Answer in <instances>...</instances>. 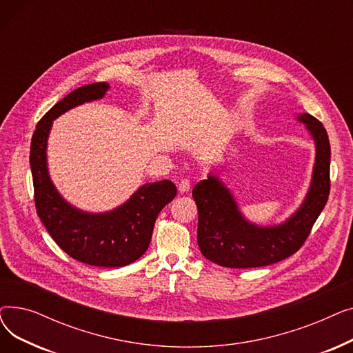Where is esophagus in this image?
<instances>
[{
    "mask_svg": "<svg viewBox=\"0 0 353 353\" xmlns=\"http://www.w3.org/2000/svg\"><path fill=\"white\" fill-rule=\"evenodd\" d=\"M190 186H192V183H190L189 179H181L177 184L180 193H188L190 190Z\"/></svg>",
    "mask_w": 353,
    "mask_h": 353,
    "instance_id": "esophagus-1",
    "label": "esophagus"
}]
</instances>
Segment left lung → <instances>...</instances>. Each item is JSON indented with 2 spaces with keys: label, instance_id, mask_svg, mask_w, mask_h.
Wrapping results in <instances>:
<instances>
[{
  "label": "left lung",
  "instance_id": "1",
  "mask_svg": "<svg viewBox=\"0 0 353 353\" xmlns=\"http://www.w3.org/2000/svg\"><path fill=\"white\" fill-rule=\"evenodd\" d=\"M298 120L306 124L316 143V160L307 197L286 223L274 228L248 223L229 190L214 176L193 188L199 210L197 243L210 262L232 269L268 266L292 256L306 242L330 192V144L318 119L302 113Z\"/></svg>",
  "mask_w": 353,
  "mask_h": 353
}]
</instances>
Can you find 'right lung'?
Segmentation results:
<instances>
[{"label":"right lung","instance_id":"right-lung-1","mask_svg":"<svg viewBox=\"0 0 353 353\" xmlns=\"http://www.w3.org/2000/svg\"><path fill=\"white\" fill-rule=\"evenodd\" d=\"M107 88L105 83L83 85L51 107L35 127L30 164L35 210L54 242L85 265L120 268L133 263L147 250L160 210L177 193L174 184L170 180L147 183L119 209L88 214L70 206L55 190L47 173L46 157L52 120L79 104L101 99Z\"/></svg>","mask_w":353,"mask_h":353}]
</instances>
